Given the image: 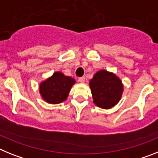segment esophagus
<instances>
[{"instance_id": "1", "label": "esophagus", "mask_w": 158, "mask_h": 158, "mask_svg": "<svg viewBox=\"0 0 158 158\" xmlns=\"http://www.w3.org/2000/svg\"><path fill=\"white\" fill-rule=\"evenodd\" d=\"M85 77H81L78 78V81L80 82H81V83L85 82Z\"/></svg>"}]
</instances>
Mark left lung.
<instances>
[{
	"instance_id": "obj_1",
	"label": "left lung",
	"mask_w": 158,
	"mask_h": 158,
	"mask_svg": "<svg viewBox=\"0 0 158 158\" xmlns=\"http://www.w3.org/2000/svg\"><path fill=\"white\" fill-rule=\"evenodd\" d=\"M94 102L102 109H110L119 102L123 86L114 74L101 70L89 82Z\"/></svg>"
}]
</instances>
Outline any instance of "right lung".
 Returning a JSON list of instances; mask_svg holds the SVG:
<instances>
[{
    "mask_svg": "<svg viewBox=\"0 0 158 158\" xmlns=\"http://www.w3.org/2000/svg\"><path fill=\"white\" fill-rule=\"evenodd\" d=\"M75 83L74 79L55 73L50 78L40 85V93L47 102L58 104L67 98L70 89Z\"/></svg>",
    "mask_w": 158,
    "mask_h": 158,
    "instance_id": "obj_1",
    "label": "right lung"
}]
</instances>
